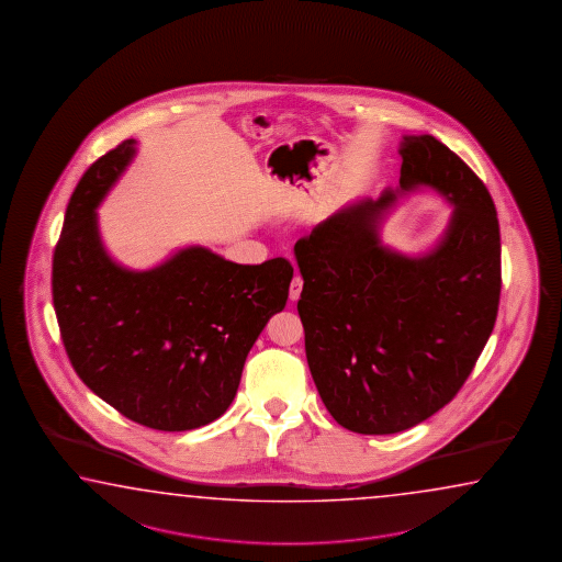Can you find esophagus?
Returning <instances> with one entry per match:
<instances>
[{
	"mask_svg": "<svg viewBox=\"0 0 562 562\" xmlns=\"http://www.w3.org/2000/svg\"><path fill=\"white\" fill-rule=\"evenodd\" d=\"M301 289H303V279L299 276L293 277L291 285H289V299L297 301L299 295H301Z\"/></svg>",
	"mask_w": 562,
	"mask_h": 562,
	"instance_id": "1",
	"label": "esophagus"
}]
</instances>
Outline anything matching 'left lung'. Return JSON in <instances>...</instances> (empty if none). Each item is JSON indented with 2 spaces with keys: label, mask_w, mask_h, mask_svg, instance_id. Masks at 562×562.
<instances>
[{
  "label": "left lung",
  "mask_w": 562,
  "mask_h": 562,
  "mask_svg": "<svg viewBox=\"0 0 562 562\" xmlns=\"http://www.w3.org/2000/svg\"><path fill=\"white\" fill-rule=\"evenodd\" d=\"M398 154V189L337 211L295 243L308 369L330 417L361 435L411 429L451 403L493 333L501 299V229L488 189L432 135H405ZM423 184L456 211L430 252L407 258L380 243L378 221Z\"/></svg>",
  "instance_id": "1"
}]
</instances>
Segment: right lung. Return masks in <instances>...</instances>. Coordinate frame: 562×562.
<instances>
[{
  "label": "right lung",
  "instance_id": "obj_1",
  "mask_svg": "<svg viewBox=\"0 0 562 562\" xmlns=\"http://www.w3.org/2000/svg\"><path fill=\"white\" fill-rule=\"evenodd\" d=\"M133 155L125 139L100 157L67 203L52 271L57 323L79 379L123 417L199 429L232 405L254 342L285 307L293 267L233 263L199 245L149 271L115 263L95 210Z\"/></svg>",
  "mask_w": 562,
  "mask_h": 562
}]
</instances>
